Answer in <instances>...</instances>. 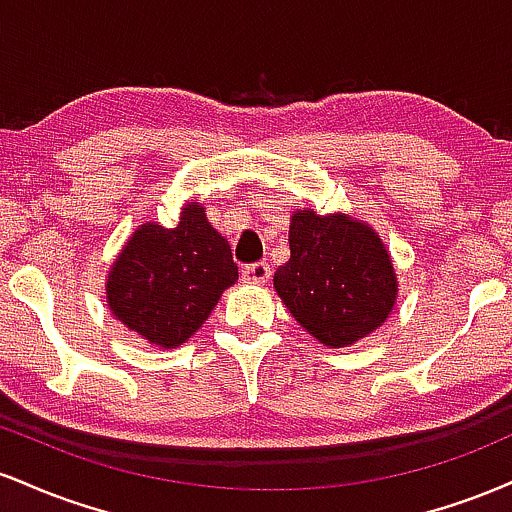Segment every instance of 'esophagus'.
<instances>
[{
  "label": "esophagus",
  "instance_id": "obj_1",
  "mask_svg": "<svg viewBox=\"0 0 512 512\" xmlns=\"http://www.w3.org/2000/svg\"><path fill=\"white\" fill-rule=\"evenodd\" d=\"M269 274H272V269H269L267 262H255V264H248V267H243L245 284H255V286L267 284Z\"/></svg>",
  "mask_w": 512,
  "mask_h": 512
}]
</instances>
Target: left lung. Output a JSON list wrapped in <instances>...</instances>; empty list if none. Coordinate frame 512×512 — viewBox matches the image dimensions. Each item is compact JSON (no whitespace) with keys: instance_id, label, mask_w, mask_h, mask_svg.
<instances>
[{"instance_id":"left-lung-1","label":"left lung","mask_w":512,"mask_h":512,"mask_svg":"<svg viewBox=\"0 0 512 512\" xmlns=\"http://www.w3.org/2000/svg\"><path fill=\"white\" fill-rule=\"evenodd\" d=\"M291 257L274 289L320 344L342 349L378 330L397 301V274L378 233L346 214L296 211Z\"/></svg>"}]
</instances>
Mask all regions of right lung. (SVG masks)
I'll return each mask as SVG.
<instances>
[{
	"label": "right lung",
	"mask_w": 512,
	"mask_h": 512,
	"mask_svg": "<svg viewBox=\"0 0 512 512\" xmlns=\"http://www.w3.org/2000/svg\"><path fill=\"white\" fill-rule=\"evenodd\" d=\"M231 245L187 202L175 228L142 223L108 274L110 313L149 344L175 349L195 334L236 284Z\"/></svg>",
	"instance_id": "right-lung-1"
}]
</instances>
